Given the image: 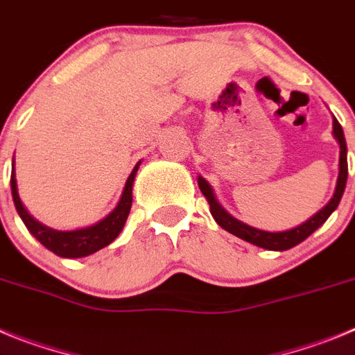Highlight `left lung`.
Segmentation results:
<instances>
[{
    "label": "left lung",
    "instance_id": "obj_1",
    "mask_svg": "<svg viewBox=\"0 0 355 355\" xmlns=\"http://www.w3.org/2000/svg\"><path fill=\"white\" fill-rule=\"evenodd\" d=\"M333 134L334 138L338 139L340 143V175H338V184H336V191H334V196L331 198L327 205L317 212L311 219H308L306 223H302L301 226H297V228L288 230V232H279V233H270V232H261V230L251 228V226L244 225V223L237 221V219H233L225 209H223L219 203L214 198L212 189H210V185L207 184L205 180L201 177H198V185H200L201 194L207 198L210 205V214L214 216V219L217 221V225L225 228L226 232L233 233L235 237L242 239V241H248L254 245H260L263 249H272V251H285V249L293 248L299 242H302L304 239H308L313 232L317 228H320L325 221H327V217L336 210L338 203H340L341 196H343L345 191V184H347V175H349V164H347V143H345V136H343V129H341L340 122H338L336 118L333 120Z\"/></svg>",
    "mask_w": 355,
    "mask_h": 355
}]
</instances>
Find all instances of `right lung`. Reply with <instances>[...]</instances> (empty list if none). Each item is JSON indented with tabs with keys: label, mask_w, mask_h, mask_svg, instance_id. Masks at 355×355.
I'll return each instance as SVG.
<instances>
[{
	"label": "right lung",
	"mask_w": 355,
	"mask_h": 355,
	"mask_svg": "<svg viewBox=\"0 0 355 355\" xmlns=\"http://www.w3.org/2000/svg\"><path fill=\"white\" fill-rule=\"evenodd\" d=\"M139 168V162L129 175L125 182V189H123L122 198L118 201L116 209L106 217L102 219L97 225L90 226V228L76 230V232H56L47 226L40 225L35 221L33 217L26 212V209L22 207L21 200L17 194V184H15V173L12 170L10 177V187H12V198H14V205L17 209L19 216H21L22 223L26 225L30 233L37 239L42 245H46L49 251L54 254L63 258H81L88 257V254L95 253L98 249L106 248L107 244L114 241L120 235L123 225L127 221V216L130 212V205H132V182L136 177V171Z\"/></svg>",
	"instance_id": "right-lung-1"
}]
</instances>
